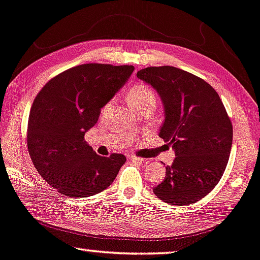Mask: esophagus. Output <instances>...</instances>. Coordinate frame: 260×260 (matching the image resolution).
Returning <instances> with one entry per match:
<instances>
[{
    "instance_id": "34e87169",
    "label": "esophagus",
    "mask_w": 260,
    "mask_h": 260,
    "mask_svg": "<svg viewBox=\"0 0 260 260\" xmlns=\"http://www.w3.org/2000/svg\"><path fill=\"white\" fill-rule=\"evenodd\" d=\"M131 160L136 161V162H138V164H143V162L146 161V159L140 158V157H131Z\"/></svg>"
}]
</instances>
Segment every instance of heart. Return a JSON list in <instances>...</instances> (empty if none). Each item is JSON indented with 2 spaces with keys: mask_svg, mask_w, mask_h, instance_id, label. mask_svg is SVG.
Returning <instances> with one entry per match:
<instances>
[{
  "mask_svg": "<svg viewBox=\"0 0 260 260\" xmlns=\"http://www.w3.org/2000/svg\"><path fill=\"white\" fill-rule=\"evenodd\" d=\"M127 101L131 108L134 112H139V110L146 108V107L153 106L155 107V102H157V96H155L154 91L150 86L146 84H137L129 89L127 94ZM112 102H108L103 107L102 112H106L109 108Z\"/></svg>",
  "mask_w": 260,
  "mask_h": 260,
  "instance_id": "b5f03b06",
  "label": "heart"
}]
</instances>
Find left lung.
Returning a JSON list of instances; mask_svg holds the SVG:
<instances>
[{
    "label": "left lung",
    "instance_id": "1",
    "mask_svg": "<svg viewBox=\"0 0 260 260\" xmlns=\"http://www.w3.org/2000/svg\"><path fill=\"white\" fill-rule=\"evenodd\" d=\"M137 76L161 98L165 120L159 137L176 153L153 192L174 206L195 203L215 188L226 170L233 140L226 108L212 85L181 69L148 67Z\"/></svg>",
    "mask_w": 260,
    "mask_h": 260
}]
</instances>
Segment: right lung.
Instances as JSON below:
<instances>
[{
  "mask_svg": "<svg viewBox=\"0 0 260 260\" xmlns=\"http://www.w3.org/2000/svg\"><path fill=\"white\" fill-rule=\"evenodd\" d=\"M132 65L82 64L50 79L34 99L27 147L39 175L69 197H89L108 188L126 157L96 154L84 141L101 108L132 75Z\"/></svg>",
  "mask_w": 260,
  "mask_h": 260,
  "instance_id": "obj_1",
  "label": "right lung"
}]
</instances>
